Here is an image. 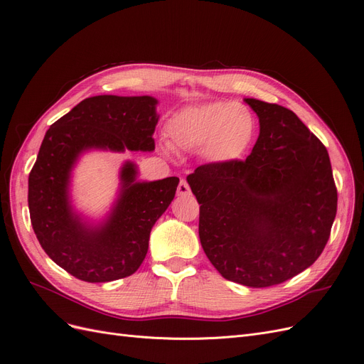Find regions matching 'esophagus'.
Listing matches in <instances>:
<instances>
[{
	"label": "esophagus",
	"instance_id": "1",
	"mask_svg": "<svg viewBox=\"0 0 364 364\" xmlns=\"http://www.w3.org/2000/svg\"><path fill=\"white\" fill-rule=\"evenodd\" d=\"M177 195H178V196H187V195H190V187H188V184H187L186 180H181V181H180V184H178V187H177Z\"/></svg>",
	"mask_w": 364,
	"mask_h": 364
}]
</instances>
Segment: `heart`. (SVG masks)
Segmentation results:
<instances>
[{
  "label": "heart",
  "instance_id": "b5f03b06",
  "mask_svg": "<svg viewBox=\"0 0 364 364\" xmlns=\"http://www.w3.org/2000/svg\"><path fill=\"white\" fill-rule=\"evenodd\" d=\"M257 129L252 110L240 103L211 102L187 106L172 114L165 132L168 144L162 150L199 151L217 165L240 159L250 149Z\"/></svg>",
  "mask_w": 364,
  "mask_h": 364
}]
</instances>
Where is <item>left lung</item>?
<instances>
[{
    "label": "left lung",
    "mask_w": 364,
    "mask_h": 364,
    "mask_svg": "<svg viewBox=\"0 0 364 364\" xmlns=\"http://www.w3.org/2000/svg\"><path fill=\"white\" fill-rule=\"evenodd\" d=\"M259 136L245 161L206 164L187 176L208 259L251 288L304 272L326 246L338 193L326 147L283 106L245 99Z\"/></svg>",
    "instance_id": "1"
}]
</instances>
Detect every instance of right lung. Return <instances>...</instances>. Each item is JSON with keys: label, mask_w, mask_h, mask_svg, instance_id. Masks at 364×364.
<instances>
[{"label": "right lung", "mask_w": 364, "mask_h": 364, "mask_svg": "<svg viewBox=\"0 0 364 364\" xmlns=\"http://www.w3.org/2000/svg\"><path fill=\"white\" fill-rule=\"evenodd\" d=\"M156 105L150 95H94L46 132L28 183L31 223L46 254L76 279L103 283L136 273L151 227L176 196L177 177L139 181L137 165L127 161L118 199L102 223L85 221L70 200L72 169L87 150H155Z\"/></svg>", "instance_id": "obj_1"}]
</instances>
